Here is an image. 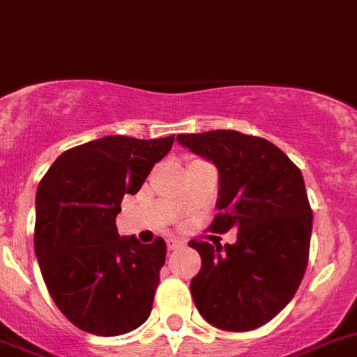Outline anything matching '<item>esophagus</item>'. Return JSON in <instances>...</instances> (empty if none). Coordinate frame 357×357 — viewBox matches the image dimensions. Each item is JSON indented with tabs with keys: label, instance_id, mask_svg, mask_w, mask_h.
I'll return each mask as SVG.
<instances>
[{
	"label": "esophagus",
	"instance_id": "34e87169",
	"mask_svg": "<svg viewBox=\"0 0 357 357\" xmlns=\"http://www.w3.org/2000/svg\"><path fill=\"white\" fill-rule=\"evenodd\" d=\"M167 246H169V252H176L178 248L183 246V243L178 241V238H169V241H167Z\"/></svg>",
	"mask_w": 357,
	"mask_h": 357
}]
</instances>
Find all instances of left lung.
Returning a JSON list of instances; mask_svg holds the SVG:
<instances>
[{"instance_id": "1", "label": "left lung", "mask_w": 357, "mask_h": 357, "mask_svg": "<svg viewBox=\"0 0 357 357\" xmlns=\"http://www.w3.org/2000/svg\"><path fill=\"white\" fill-rule=\"evenodd\" d=\"M178 142L219 170V213L208 230H238L225 248L188 243L201 255L190 282L196 307L215 327L253 331L291 302L307 268L312 210L302 172L259 136L217 129Z\"/></svg>"}]
</instances>
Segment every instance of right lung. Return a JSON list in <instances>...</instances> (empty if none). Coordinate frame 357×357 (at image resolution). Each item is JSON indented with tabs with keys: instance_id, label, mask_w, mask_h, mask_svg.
I'll return each mask as SVG.
<instances>
[{
	"instance_id": "1",
	"label": "right lung",
	"mask_w": 357,
	"mask_h": 357,
	"mask_svg": "<svg viewBox=\"0 0 357 357\" xmlns=\"http://www.w3.org/2000/svg\"><path fill=\"white\" fill-rule=\"evenodd\" d=\"M174 136H105L64 151L39 183L33 244L50 296L71 324L120 336L151 314L167 244L120 237L114 219Z\"/></svg>"
}]
</instances>
